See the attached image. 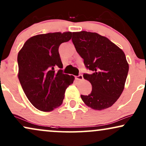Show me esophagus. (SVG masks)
Returning <instances> with one entry per match:
<instances>
[{
    "instance_id": "1",
    "label": "esophagus",
    "mask_w": 146,
    "mask_h": 146,
    "mask_svg": "<svg viewBox=\"0 0 146 146\" xmlns=\"http://www.w3.org/2000/svg\"><path fill=\"white\" fill-rule=\"evenodd\" d=\"M75 78H76L77 80H82V79H84V77H83L82 75H77V76L75 77Z\"/></svg>"
}]
</instances>
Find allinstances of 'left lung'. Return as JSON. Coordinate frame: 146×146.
<instances>
[{
  "label": "left lung",
  "instance_id": "obj_1",
  "mask_svg": "<svg viewBox=\"0 0 146 146\" xmlns=\"http://www.w3.org/2000/svg\"><path fill=\"white\" fill-rule=\"evenodd\" d=\"M72 42L91 74L84 79L91 83L88 96L81 95L87 106L101 110L113 105L124 89L129 71L125 53L106 37L97 33L73 32Z\"/></svg>",
  "mask_w": 146,
  "mask_h": 146
}]
</instances>
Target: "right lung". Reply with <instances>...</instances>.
Listing matches in <instances>:
<instances>
[{"label": "right lung", "instance_id": "obj_1", "mask_svg": "<svg viewBox=\"0 0 146 146\" xmlns=\"http://www.w3.org/2000/svg\"><path fill=\"white\" fill-rule=\"evenodd\" d=\"M71 32L48 33L33 36L19 52V80L29 102L44 112L62 104L64 92L74 77L64 74L58 48L71 38ZM60 69L56 71L54 69Z\"/></svg>", "mask_w": 146, "mask_h": 146}]
</instances>
